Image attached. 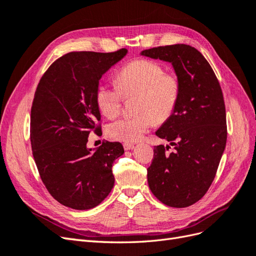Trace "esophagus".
Here are the masks:
<instances>
[{"label": "esophagus", "instance_id": "esophagus-1", "mask_svg": "<svg viewBox=\"0 0 256 256\" xmlns=\"http://www.w3.org/2000/svg\"><path fill=\"white\" fill-rule=\"evenodd\" d=\"M124 148H125L126 150H132V148H134V144H131V143H124Z\"/></svg>", "mask_w": 256, "mask_h": 256}]
</instances>
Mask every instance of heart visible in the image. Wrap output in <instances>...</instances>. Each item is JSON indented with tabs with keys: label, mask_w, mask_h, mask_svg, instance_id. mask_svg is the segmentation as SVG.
<instances>
[{
	"label": "heart",
	"mask_w": 256,
	"mask_h": 256,
	"mask_svg": "<svg viewBox=\"0 0 256 256\" xmlns=\"http://www.w3.org/2000/svg\"><path fill=\"white\" fill-rule=\"evenodd\" d=\"M116 85L99 84L95 102L100 113L114 118L122 109L124 97L136 95L132 118L116 120L106 126L112 140L132 143L140 140L154 124L166 122L174 114L180 97V80L156 60L136 58L122 66L115 76Z\"/></svg>",
	"instance_id": "heart-1"
}]
</instances>
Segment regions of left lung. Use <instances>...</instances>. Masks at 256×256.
Here are the masks:
<instances>
[{"label":"left lung","mask_w":256,"mask_h":256,"mask_svg":"<svg viewBox=\"0 0 256 256\" xmlns=\"http://www.w3.org/2000/svg\"><path fill=\"white\" fill-rule=\"evenodd\" d=\"M141 54L172 63L182 85L174 114L156 131L175 150L168 154V145L154 147V159L147 168L148 186L164 204L188 207L210 187L226 148L222 90L207 60L189 44L164 46Z\"/></svg>","instance_id":"obj_1"}]
</instances>
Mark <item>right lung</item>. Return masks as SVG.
Returning a JSON list of instances; mask_svg holds the SVG:
<instances>
[{
  "label": "right lung",
  "instance_id": "right-lung-1",
  "mask_svg": "<svg viewBox=\"0 0 256 256\" xmlns=\"http://www.w3.org/2000/svg\"><path fill=\"white\" fill-rule=\"evenodd\" d=\"M127 54L69 52L44 74L30 109V145L40 178L62 205L94 208L114 186L112 164L124 154L120 142H104L92 152L90 131H102L95 92L102 74Z\"/></svg>",
  "mask_w": 256,
  "mask_h": 256
}]
</instances>
